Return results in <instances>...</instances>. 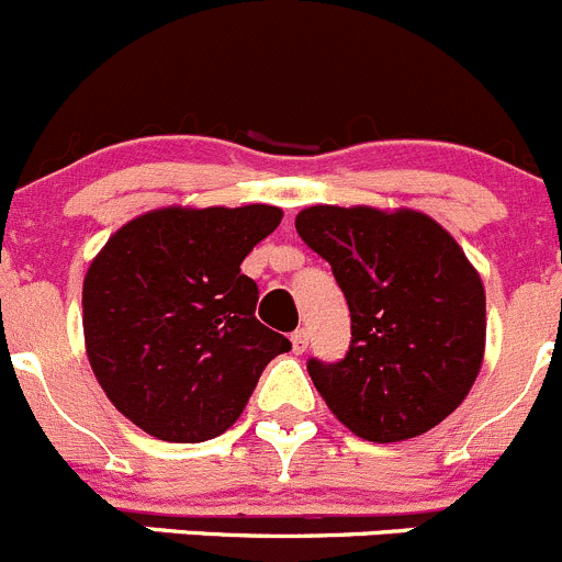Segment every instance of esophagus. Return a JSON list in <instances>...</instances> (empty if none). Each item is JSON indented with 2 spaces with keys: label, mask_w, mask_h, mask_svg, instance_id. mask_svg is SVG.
<instances>
[{
  "label": "esophagus",
  "mask_w": 562,
  "mask_h": 562,
  "mask_svg": "<svg viewBox=\"0 0 562 562\" xmlns=\"http://www.w3.org/2000/svg\"><path fill=\"white\" fill-rule=\"evenodd\" d=\"M291 349L293 355H302L307 349V333L305 329H296V333L291 335Z\"/></svg>",
  "instance_id": "esophagus-1"
}]
</instances>
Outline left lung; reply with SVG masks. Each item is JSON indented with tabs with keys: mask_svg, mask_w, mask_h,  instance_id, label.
Wrapping results in <instances>:
<instances>
[{
	"mask_svg": "<svg viewBox=\"0 0 562 562\" xmlns=\"http://www.w3.org/2000/svg\"><path fill=\"white\" fill-rule=\"evenodd\" d=\"M296 233L333 266L352 316L346 358L307 363L335 418L396 443L458 411L485 355V288L458 240L427 213L369 204L299 210Z\"/></svg>",
	"mask_w": 562,
	"mask_h": 562,
	"instance_id": "left-lung-1",
	"label": "left lung"
}]
</instances>
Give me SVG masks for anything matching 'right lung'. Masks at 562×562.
Here are the masks:
<instances>
[{
	"mask_svg": "<svg viewBox=\"0 0 562 562\" xmlns=\"http://www.w3.org/2000/svg\"><path fill=\"white\" fill-rule=\"evenodd\" d=\"M282 222L274 204L157 207L115 229L82 280L97 382L135 427L169 443L227 432L285 335L255 318L244 257Z\"/></svg>",
	"mask_w": 562,
	"mask_h": 562,
	"instance_id": "obj_1",
	"label": "right lung"
}]
</instances>
